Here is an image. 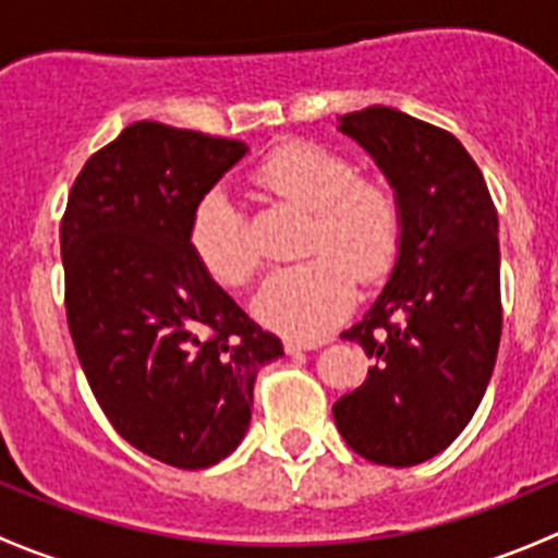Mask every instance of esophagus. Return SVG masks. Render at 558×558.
Here are the masks:
<instances>
[{"label": "esophagus", "instance_id": "1", "mask_svg": "<svg viewBox=\"0 0 558 558\" xmlns=\"http://www.w3.org/2000/svg\"><path fill=\"white\" fill-rule=\"evenodd\" d=\"M329 342V337H318V340H283V348L286 353H300V351H315V348L326 345Z\"/></svg>", "mask_w": 558, "mask_h": 558}]
</instances>
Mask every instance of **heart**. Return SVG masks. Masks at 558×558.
<instances>
[{
  "instance_id": "obj_1",
  "label": "heart",
  "mask_w": 558,
  "mask_h": 558,
  "mask_svg": "<svg viewBox=\"0 0 558 558\" xmlns=\"http://www.w3.org/2000/svg\"><path fill=\"white\" fill-rule=\"evenodd\" d=\"M253 183L311 210L307 262L264 280L253 311L269 329L289 337L326 335L356 300V280L378 286L391 275L402 247L404 213L397 189L378 174H356L351 159L326 145L291 140L269 150ZM189 245L213 280L243 289L258 272L240 207L223 191L196 202Z\"/></svg>"
}]
</instances>
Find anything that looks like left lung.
<instances>
[{
  "label": "left lung",
  "mask_w": 558,
  "mask_h": 558,
  "mask_svg": "<svg viewBox=\"0 0 558 558\" xmlns=\"http://www.w3.org/2000/svg\"><path fill=\"white\" fill-rule=\"evenodd\" d=\"M340 132L397 189L404 232L386 289L342 331L375 364L331 413L359 456L413 466L451 446L492 380L502 335L497 207L446 129L375 105L342 116Z\"/></svg>",
  "instance_id": "obj_1"
}]
</instances>
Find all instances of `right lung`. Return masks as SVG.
Instances as JSON below:
<instances>
[{
  "label": "right lung",
  "mask_w": 558,
  "mask_h": 558,
  "mask_svg": "<svg viewBox=\"0 0 558 558\" xmlns=\"http://www.w3.org/2000/svg\"><path fill=\"white\" fill-rule=\"evenodd\" d=\"M245 150L132 123L86 161L59 227L66 324L88 386L129 446L180 470L240 446L256 373L283 356L189 245L196 202Z\"/></svg>",
  "instance_id": "right-lung-1"
}]
</instances>
